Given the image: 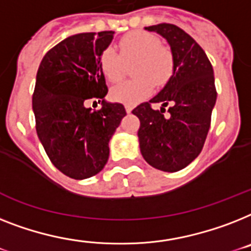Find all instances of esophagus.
Masks as SVG:
<instances>
[{
    "label": "esophagus",
    "mask_w": 251,
    "mask_h": 251,
    "mask_svg": "<svg viewBox=\"0 0 251 251\" xmlns=\"http://www.w3.org/2000/svg\"><path fill=\"white\" fill-rule=\"evenodd\" d=\"M125 109H126V112H127V113H130V112L132 111V105L126 104V105H125Z\"/></svg>",
    "instance_id": "esophagus-1"
}]
</instances>
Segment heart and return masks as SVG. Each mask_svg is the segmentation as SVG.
I'll list each match as a JSON object with an SVG mask.
<instances>
[{"label": "heart", "mask_w": 251, "mask_h": 251, "mask_svg": "<svg viewBox=\"0 0 251 251\" xmlns=\"http://www.w3.org/2000/svg\"><path fill=\"white\" fill-rule=\"evenodd\" d=\"M119 51L105 48L99 55V68L109 82H119L125 75L126 63L134 62L131 73L135 77L111 90L115 101L136 104L152 93L153 83L162 87L174 76V52L169 46L161 45L156 34L143 30L130 32L119 41Z\"/></svg>", "instance_id": "b5f03b06"}]
</instances>
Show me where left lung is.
Masks as SVG:
<instances>
[{"label": "left lung", "instance_id": "8db88e82", "mask_svg": "<svg viewBox=\"0 0 251 251\" xmlns=\"http://www.w3.org/2000/svg\"><path fill=\"white\" fill-rule=\"evenodd\" d=\"M168 40L175 55L173 78L150 101L132 109L140 120L138 130L144 160L162 172L184 169L202 151L217 100L213 66L202 48L174 24L147 26ZM162 102L160 111L152 104ZM165 106H169L166 113Z\"/></svg>", "mask_w": 251, "mask_h": 251}]
</instances>
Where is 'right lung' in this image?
I'll list each match as a JSON object with an SVG mask.
<instances>
[{
  "instance_id": "obj_1",
  "label": "right lung",
  "mask_w": 251,
  "mask_h": 251,
  "mask_svg": "<svg viewBox=\"0 0 251 251\" xmlns=\"http://www.w3.org/2000/svg\"><path fill=\"white\" fill-rule=\"evenodd\" d=\"M115 32H87L63 40L45 54L32 97L36 131L59 172L86 179L101 172L109 156V139L126 116L120 103H107L99 55ZM98 99L102 108H86Z\"/></svg>"
}]
</instances>
